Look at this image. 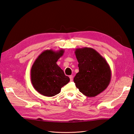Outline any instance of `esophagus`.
<instances>
[{
    "label": "esophagus",
    "mask_w": 134,
    "mask_h": 134,
    "mask_svg": "<svg viewBox=\"0 0 134 134\" xmlns=\"http://www.w3.org/2000/svg\"><path fill=\"white\" fill-rule=\"evenodd\" d=\"M69 77H70V81H72V80H73V76L72 75H70V76H69Z\"/></svg>",
    "instance_id": "esophagus-1"
}]
</instances>
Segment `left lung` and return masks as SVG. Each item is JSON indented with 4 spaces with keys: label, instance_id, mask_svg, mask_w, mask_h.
I'll list each match as a JSON object with an SVG mask.
<instances>
[{
    "label": "left lung",
    "instance_id": "left-lung-1",
    "mask_svg": "<svg viewBox=\"0 0 134 134\" xmlns=\"http://www.w3.org/2000/svg\"><path fill=\"white\" fill-rule=\"evenodd\" d=\"M75 54L79 69L74 78L77 88L90 98L102 93L111 77V69L105 58L91 48L76 49Z\"/></svg>",
    "mask_w": 134,
    "mask_h": 134
}]
</instances>
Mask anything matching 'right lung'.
Listing matches in <instances>:
<instances>
[{"mask_svg": "<svg viewBox=\"0 0 134 134\" xmlns=\"http://www.w3.org/2000/svg\"><path fill=\"white\" fill-rule=\"evenodd\" d=\"M64 53L63 49L57 52L46 50L33 63L30 71L31 81L34 88L39 94L48 97L56 95L70 81L57 64Z\"/></svg>", "mask_w": 134, "mask_h": 134, "instance_id": "obj_1", "label": "right lung"}]
</instances>
